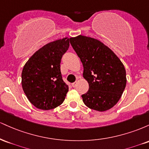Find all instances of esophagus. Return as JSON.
Masks as SVG:
<instances>
[{"mask_svg":"<svg viewBox=\"0 0 149 149\" xmlns=\"http://www.w3.org/2000/svg\"><path fill=\"white\" fill-rule=\"evenodd\" d=\"M77 83H78V82H77V81L74 82V83H72V87H73V88H75V87L76 86Z\"/></svg>","mask_w":149,"mask_h":149,"instance_id":"esophagus-1","label":"esophagus"}]
</instances>
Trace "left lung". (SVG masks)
Here are the masks:
<instances>
[{
	"instance_id": "8db88e82",
	"label": "left lung",
	"mask_w": 149,
	"mask_h": 149,
	"mask_svg": "<svg viewBox=\"0 0 149 149\" xmlns=\"http://www.w3.org/2000/svg\"><path fill=\"white\" fill-rule=\"evenodd\" d=\"M70 42L83 65L89 90L82 98L90 109L105 111L118 103L125 88L124 65L103 42L90 37L71 38Z\"/></svg>"
}]
</instances>
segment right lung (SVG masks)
I'll list each match as a JSON object with an SVG mask.
<instances>
[{
  "label": "right lung",
  "instance_id": "1",
  "mask_svg": "<svg viewBox=\"0 0 149 149\" xmlns=\"http://www.w3.org/2000/svg\"><path fill=\"white\" fill-rule=\"evenodd\" d=\"M69 47V39H59L46 44L29 58L22 73V85L34 107L50 110L65 100L69 86L61 76L60 63Z\"/></svg>",
  "mask_w": 149,
  "mask_h": 149
}]
</instances>
